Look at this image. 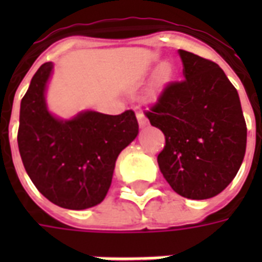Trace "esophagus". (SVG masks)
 <instances>
[{"label":"esophagus","instance_id":"1","mask_svg":"<svg viewBox=\"0 0 262 262\" xmlns=\"http://www.w3.org/2000/svg\"><path fill=\"white\" fill-rule=\"evenodd\" d=\"M136 116H137V122H139V126H140L142 129L143 127H147L148 119L144 116V114H143V112H137Z\"/></svg>","mask_w":262,"mask_h":262}]
</instances>
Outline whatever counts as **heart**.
<instances>
[{"label":"heart","mask_w":262,"mask_h":262,"mask_svg":"<svg viewBox=\"0 0 262 262\" xmlns=\"http://www.w3.org/2000/svg\"><path fill=\"white\" fill-rule=\"evenodd\" d=\"M174 74H176V71H174V69L170 64L163 66L161 70H160L159 77H157V86L167 85L174 78Z\"/></svg>","instance_id":"1"}]
</instances>
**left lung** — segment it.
Here are the masks:
<instances>
[{"mask_svg":"<svg viewBox=\"0 0 262 262\" xmlns=\"http://www.w3.org/2000/svg\"><path fill=\"white\" fill-rule=\"evenodd\" d=\"M181 82H171L146 112L164 133L160 171L178 195L209 199L236 177L246 154L247 126L242 103L225 71L210 60L178 50Z\"/></svg>","mask_w":262,"mask_h":262,"instance_id":"8db88e82","label":"left lung"}]
</instances>
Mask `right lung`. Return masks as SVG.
<instances>
[{
  "instance_id": "obj_1",
  "label": "right lung",
  "mask_w": 262,
  "mask_h": 262,
  "mask_svg": "<svg viewBox=\"0 0 262 262\" xmlns=\"http://www.w3.org/2000/svg\"><path fill=\"white\" fill-rule=\"evenodd\" d=\"M52 73V61L40 66L20 101L18 147L43 196L60 208L82 210L105 199L116 159L136 139L139 123L133 111H82L71 119L56 116L46 103Z\"/></svg>"
}]
</instances>
